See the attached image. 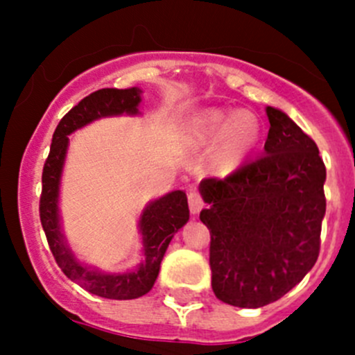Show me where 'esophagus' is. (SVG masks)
I'll list each match as a JSON object with an SVG mask.
<instances>
[{
	"label": "esophagus",
	"instance_id": "obj_1",
	"mask_svg": "<svg viewBox=\"0 0 355 355\" xmlns=\"http://www.w3.org/2000/svg\"><path fill=\"white\" fill-rule=\"evenodd\" d=\"M187 200H189V207H191V213H194V214L199 213V211L204 207L202 196H200L196 189H192V191L189 192Z\"/></svg>",
	"mask_w": 355,
	"mask_h": 355
}]
</instances>
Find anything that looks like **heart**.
Here are the masks:
<instances>
[{
    "label": "heart",
    "instance_id": "obj_1",
    "mask_svg": "<svg viewBox=\"0 0 355 355\" xmlns=\"http://www.w3.org/2000/svg\"><path fill=\"white\" fill-rule=\"evenodd\" d=\"M196 134L204 142L220 137L213 153L214 166L221 171H230L241 164L259 142L261 121L250 111L227 113L213 110L200 114L196 123Z\"/></svg>",
    "mask_w": 355,
    "mask_h": 355
}]
</instances>
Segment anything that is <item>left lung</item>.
<instances>
[{
	"label": "left lung",
	"mask_w": 355,
	"mask_h": 355,
	"mask_svg": "<svg viewBox=\"0 0 355 355\" xmlns=\"http://www.w3.org/2000/svg\"><path fill=\"white\" fill-rule=\"evenodd\" d=\"M266 114L264 155L200 182L214 295L254 309L282 299L311 271L327 211L316 142L284 111L268 106Z\"/></svg>",
	"instance_id": "obj_1"
}]
</instances>
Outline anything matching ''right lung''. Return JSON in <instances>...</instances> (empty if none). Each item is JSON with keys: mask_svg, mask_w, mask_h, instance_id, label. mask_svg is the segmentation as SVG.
Masks as SVG:
<instances>
[{"mask_svg": "<svg viewBox=\"0 0 355 355\" xmlns=\"http://www.w3.org/2000/svg\"><path fill=\"white\" fill-rule=\"evenodd\" d=\"M141 103V91L135 87L128 89H99L73 106L60 120L53 134L51 148L48 159L42 168V192L39 200V216L48 239L49 249L55 256L56 264L70 280L80 285L87 292L105 299L127 300L137 299L148 293L155 285L159 264L166 247L173 235L189 221L187 196L182 191H175L164 198L156 199L149 204L141 216V232L144 235V263L132 273L123 275H101L98 271L82 266L60 232L58 220V189L62 177L63 161H65L68 137L71 132L92 120L111 114H135Z\"/></svg>", "mask_w": 355, "mask_h": 355, "instance_id": "right-lung-1", "label": "right lung"}]
</instances>
